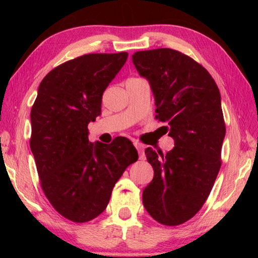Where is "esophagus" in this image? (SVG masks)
<instances>
[{"instance_id":"1","label":"esophagus","mask_w":258,"mask_h":258,"mask_svg":"<svg viewBox=\"0 0 258 258\" xmlns=\"http://www.w3.org/2000/svg\"><path fill=\"white\" fill-rule=\"evenodd\" d=\"M134 146H135V148H137L138 151H139L140 159H141V160L145 159L146 157H145V154H143V150H145V146L141 145V143H139V142H134Z\"/></svg>"}]
</instances>
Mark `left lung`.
<instances>
[{
  "mask_svg": "<svg viewBox=\"0 0 258 258\" xmlns=\"http://www.w3.org/2000/svg\"><path fill=\"white\" fill-rule=\"evenodd\" d=\"M132 60L149 82L156 118L167 124L174 140L166 155L145 151L154 178L143 190V206L161 224H182L203 207L221 168L225 124L220 90L202 64L178 51H139Z\"/></svg>",
  "mask_w": 258,
  "mask_h": 258,
  "instance_id": "left-lung-1",
  "label": "left lung"
}]
</instances>
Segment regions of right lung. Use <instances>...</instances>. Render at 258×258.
Instances as JSON below:
<instances>
[{"mask_svg":"<svg viewBox=\"0 0 258 258\" xmlns=\"http://www.w3.org/2000/svg\"><path fill=\"white\" fill-rule=\"evenodd\" d=\"M127 56L85 54L55 67L41 82L30 111L29 145L42 189L55 211L76 223L106 209L116 182L138 160L128 139L92 143L87 128L101 115L104 90Z\"/></svg>","mask_w":258,"mask_h":258,"instance_id":"right-lung-1","label":"right lung"}]
</instances>
